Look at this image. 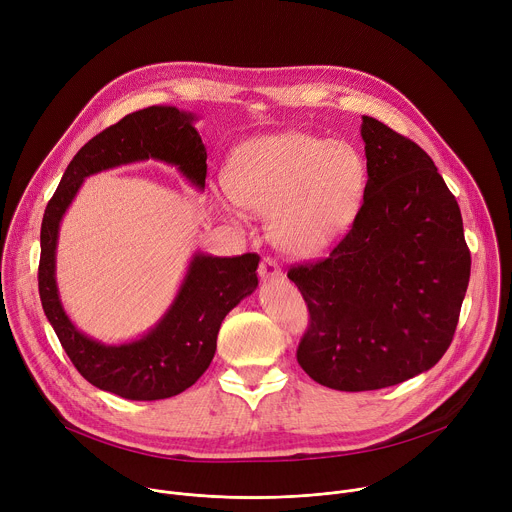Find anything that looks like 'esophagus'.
I'll use <instances>...</instances> for the list:
<instances>
[{"instance_id": "34e87169", "label": "esophagus", "mask_w": 512, "mask_h": 512, "mask_svg": "<svg viewBox=\"0 0 512 512\" xmlns=\"http://www.w3.org/2000/svg\"><path fill=\"white\" fill-rule=\"evenodd\" d=\"M259 277H261L263 281H273V279L283 277V271H281V267L277 265L275 259L265 257V259L259 263Z\"/></svg>"}]
</instances>
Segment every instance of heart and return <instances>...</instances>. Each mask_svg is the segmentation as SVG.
<instances>
[{"label":"heart","instance_id":"1","mask_svg":"<svg viewBox=\"0 0 512 512\" xmlns=\"http://www.w3.org/2000/svg\"><path fill=\"white\" fill-rule=\"evenodd\" d=\"M364 162L348 141L306 131L253 137L225 168L221 204L267 214L271 241L294 257H320L350 229L364 194Z\"/></svg>","mask_w":512,"mask_h":512}]
</instances>
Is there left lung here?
I'll return each instance as SVG.
<instances>
[{
    "mask_svg": "<svg viewBox=\"0 0 512 512\" xmlns=\"http://www.w3.org/2000/svg\"><path fill=\"white\" fill-rule=\"evenodd\" d=\"M367 186L348 235L291 267L310 310L300 367L336 391H375L448 350L470 281L460 206L419 145L362 115Z\"/></svg>",
    "mask_w": 512,
    "mask_h": 512,
    "instance_id": "1",
    "label": "left lung"
}]
</instances>
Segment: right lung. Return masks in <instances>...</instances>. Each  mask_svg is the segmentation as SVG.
<instances>
[{
    "label": "right lung",
    "instance_id": "right-lung-1",
    "mask_svg": "<svg viewBox=\"0 0 512 512\" xmlns=\"http://www.w3.org/2000/svg\"><path fill=\"white\" fill-rule=\"evenodd\" d=\"M196 119L194 113L168 105L125 115L72 158L42 218L38 289L44 314L77 371L97 389L131 401L174 397L202 377L225 316L257 289L259 255L194 253L174 302L158 324L137 340L103 344L81 332L62 308L56 285L60 221L85 178L133 162L176 166L192 186L204 190L206 148L194 129Z\"/></svg>",
    "mask_w": 512,
    "mask_h": 512
}]
</instances>
